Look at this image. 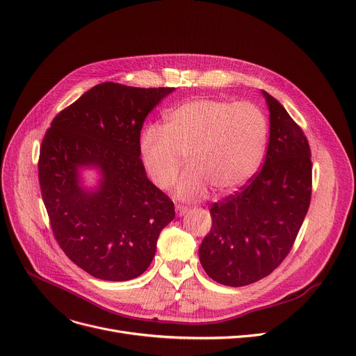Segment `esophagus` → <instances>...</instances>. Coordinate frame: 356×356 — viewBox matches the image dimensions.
<instances>
[{
  "mask_svg": "<svg viewBox=\"0 0 356 356\" xmlns=\"http://www.w3.org/2000/svg\"><path fill=\"white\" fill-rule=\"evenodd\" d=\"M175 211H177V215L182 216V215H185V213L189 211V208H188L186 205H181V204H177V205H175Z\"/></svg>",
  "mask_w": 356,
  "mask_h": 356,
  "instance_id": "obj_1",
  "label": "esophagus"
}]
</instances>
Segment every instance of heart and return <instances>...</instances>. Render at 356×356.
Instances as JSON below:
<instances>
[{
  "label": "heart",
  "instance_id": "obj_1",
  "mask_svg": "<svg viewBox=\"0 0 356 356\" xmlns=\"http://www.w3.org/2000/svg\"><path fill=\"white\" fill-rule=\"evenodd\" d=\"M266 140V117L255 104L201 98L168 111L163 128H145L141 154L161 189L172 186L186 158L189 170L177 197L197 200L209 186L228 194L247 182L259 167Z\"/></svg>",
  "mask_w": 356,
  "mask_h": 356
}]
</instances>
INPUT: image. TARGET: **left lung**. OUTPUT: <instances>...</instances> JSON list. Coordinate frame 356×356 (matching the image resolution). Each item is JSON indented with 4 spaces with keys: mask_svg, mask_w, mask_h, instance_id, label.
<instances>
[{
    "mask_svg": "<svg viewBox=\"0 0 356 356\" xmlns=\"http://www.w3.org/2000/svg\"><path fill=\"white\" fill-rule=\"evenodd\" d=\"M269 143L262 168L238 193L213 202L212 227L200 247L208 277L227 286L254 284L289 254L311 202V148L286 109L262 91Z\"/></svg>",
    "mask_w": 356,
    "mask_h": 356,
    "instance_id": "8db88e82",
    "label": "left lung"
}]
</instances>
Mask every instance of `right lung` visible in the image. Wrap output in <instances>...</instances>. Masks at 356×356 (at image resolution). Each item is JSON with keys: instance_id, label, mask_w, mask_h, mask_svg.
I'll return each instance as SVG.
<instances>
[{"instance_id": "obj_1", "label": "right lung", "mask_w": 356, "mask_h": 356, "mask_svg": "<svg viewBox=\"0 0 356 356\" xmlns=\"http://www.w3.org/2000/svg\"><path fill=\"white\" fill-rule=\"evenodd\" d=\"M174 88L92 87L52 120L40 149L38 177L51 229L65 255L90 275L129 281L147 270L174 202L147 177L140 136L147 115ZM97 168L100 185H80Z\"/></svg>"}]
</instances>
